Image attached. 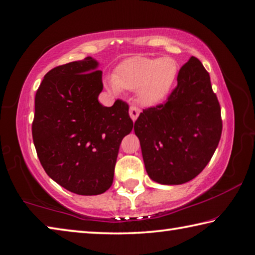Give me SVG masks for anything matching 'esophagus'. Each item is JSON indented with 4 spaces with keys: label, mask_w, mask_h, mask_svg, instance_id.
I'll list each match as a JSON object with an SVG mask.
<instances>
[{
    "label": "esophagus",
    "mask_w": 255,
    "mask_h": 255,
    "mask_svg": "<svg viewBox=\"0 0 255 255\" xmlns=\"http://www.w3.org/2000/svg\"><path fill=\"white\" fill-rule=\"evenodd\" d=\"M140 113H141V110L139 107H136V106L130 107V116L133 121H135L137 119V116L140 115Z\"/></svg>",
    "instance_id": "obj_1"
}]
</instances>
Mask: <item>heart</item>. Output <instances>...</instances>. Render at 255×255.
<instances>
[{"mask_svg": "<svg viewBox=\"0 0 255 255\" xmlns=\"http://www.w3.org/2000/svg\"><path fill=\"white\" fill-rule=\"evenodd\" d=\"M178 68L172 57L135 56L118 66L115 76L106 78V87L118 95L122 89L137 90L144 105H156L169 94Z\"/></svg>", "mask_w": 255, "mask_h": 255, "instance_id": "heart-1", "label": "heart"}]
</instances>
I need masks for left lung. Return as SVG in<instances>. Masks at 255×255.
<instances>
[{
  "label": "left lung",
  "mask_w": 255,
  "mask_h": 255,
  "mask_svg": "<svg viewBox=\"0 0 255 255\" xmlns=\"http://www.w3.org/2000/svg\"><path fill=\"white\" fill-rule=\"evenodd\" d=\"M222 131L210 76L194 56L179 69L167 102L145 108L134 123L149 177L166 185L198 176L214 156Z\"/></svg>",
  "instance_id": "1"
}]
</instances>
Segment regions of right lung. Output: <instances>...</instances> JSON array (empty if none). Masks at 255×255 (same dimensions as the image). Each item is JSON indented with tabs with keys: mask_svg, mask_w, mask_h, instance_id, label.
<instances>
[{
	"mask_svg": "<svg viewBox=\"0 0 255 255\" xmlns=\"http://www.w3.org/2000/svg\"><path fill=\"white\" fill-rule=\"evenodd\" d=\"M93 57L45 74L35 97L32 139L46 174L80 195H97L113 184L123 137L132 131L128 105L98 102L102 71Z\"/></svg>",
	"mask_w": 255,
	"mask_h": 255,
	"instance_id": "add662e5",
	"label": "right lung"
}]
</instances>
